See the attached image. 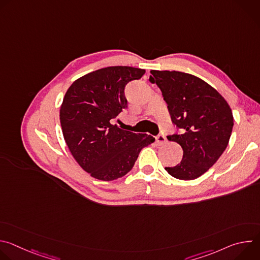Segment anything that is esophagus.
<instances>
[{
    "label": "esophagus",
    "instance_id": "obj_1",
    "mask_svg": "<svg viewBox=\"0 0 260 260\" xmlns=\"http://www.w3.org/2000/svg\"><path fill=\"white\" fill-rule=\"evenodd\" d=\"M156 142H157L158 145H162V144H165L167 142V139H166V137L164 135H158L156 137Z\"/></svg>",
    "mask_w": 260,
    "mask_h": 260
}]
</instances>
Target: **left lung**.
<instances>
[{"instance_id": "8db88e82", "label": "left lung", "mask_w": 260, "mask_h": 260, "mask_svg": "<svg viewBox=\"0 0 260 260\" xmlns=\"http://www.w3.org/2000/svg\"><path fill=\"white\" fill-rule=\"evenodd\" d=\"M150 81L160 88L173 122L181 134L168 136L183 149V158L166 168L180 180L205 174L226 149L234 126L232 109L214 87L191 74L151 70Z\"/></svg>"}]
</instances>
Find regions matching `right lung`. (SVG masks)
<instances>
[{
	"mask_svg": "<svg viewBox=\"0 0 260 260\" xmlns=\"http://www.w3.org/2000/svg\"><path fill=\"white\" fill-rule=\"evenodd\" d=\"M145 70L126 66L99 69L74 81L59 110L63 139L73 157L91 177L112 181L126 175L142 148L155 139L111 123L127 108L124 87Z\"/></svg>",
	"mask_w": 260,
	"mask_h": 260,
	"instance_id": "add662e5",
	"label": "right lung"
}]
</instances>
